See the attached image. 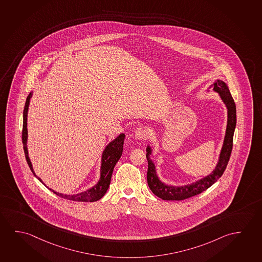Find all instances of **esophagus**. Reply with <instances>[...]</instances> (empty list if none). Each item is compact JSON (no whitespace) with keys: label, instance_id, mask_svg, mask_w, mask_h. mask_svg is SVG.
Listing matches in <instances>:
<instances>
[{"label":"esophagus","instance_id":"1","mask_svg":"<svg viewBox=\"0 0 262 262\" xmlns=\"http://www.w3.org/2000/svg\"><path fill=\"white\" fill-rule=\"evenodd\" d=\"M148 131L147 129L144 127V126H139L136 129L135 131V137L137 138L138 140H142V139H145L148 137Z\"/></svg>","mask_w":262,"mask_h":262}]
</instances>
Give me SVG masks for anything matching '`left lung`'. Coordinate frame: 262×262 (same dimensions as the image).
<instances>
[{
  "label": "left lung",
  "mask_w": 262,
  "mask_h": 262,
  "mask_svg": "<svg viewBox=\"0 0 262 262\" xmlns=\"http://www.w3.org/2000/svg\"><path fill=\"white\" fill-rule=\"evenodd\" d=\"M219 94L220 99L224 103L228 113V120H227V127L225 132L224 141L220 150V156L217 159L216 166L213 170L203 177L202 179H196L189 184L182 185V186H174L168 185L163 182L160 178L158 177V171L156 168V164L151 158V155L153 153L152 146L148 144L146 146V158L148 162V169H147V184L151 191L155 195L160 198L163 200H183L189 199L191 196L199 195L200 193L208 189L211 187L214 183L217 181V179L224 173L227 165L229 163L230 154L232 151L233 136L237 123L236 117V104L230 95L229 88L227 83L222 80L216 79L208 88L207 91L210 92V89Z\"/></svg>",
  "instance_id": "obj_1"
}]
</instances>
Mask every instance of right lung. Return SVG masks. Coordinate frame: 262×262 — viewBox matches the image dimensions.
<instances>
[{"label": "right lung", "mask_w": 262, "mask_h": 262, "mask_svg": "<svg viewBox=\"0 0 262 262\" xmlns=\"http://www.w3.org/2000/svg\"><path fill=\"white\" fill-rule=\"evenodd\" d=\"M33 96V91L30 93L27 99L25 102V110H24V124H23V144H24V149H25V158L26 161L29 165L30 169L32 170L33 174L36 177L38 180L46 186L42 179L39 178L37 174L33 170V165L30 160L29 153H28V147H27V140H28V130H27V117H28V109H29L30 101ZM125 135L121 133L118 137H116L114 140L108 143V145L104 147V151L101 157V166H100L99 180L97 181L96 185L88 188L86 190L76 194H63L59 193L48 187L51 191L54 192L55 195L61 196L62 199L74 200V201H80V202H95L102 199L105 193L107 191L108 187L111 182V177H112L114 167L116 166L117 161L123 153V145L125 140Z\"/></svg>", "instance_id": "obj_1"}]
</instances>
